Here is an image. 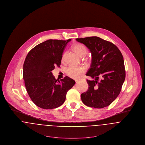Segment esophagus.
<instances>
[{
  "label": "esophagus",
  "instance_id": "esophagus-1",
  "mask_svg": "<svg viewBox=\"0 0 145 145\" xmlns=\"http://www.w3.org/2000/svg\"><path fill=\"white\" fill-rule=\"evenodd\" d=\"M75 82H76V83H77L78 82H79V80H78V79H77V80H75Z\"/></svg>",
  "mask_w": 145,
  "mask_h": 145
}]
</instances>
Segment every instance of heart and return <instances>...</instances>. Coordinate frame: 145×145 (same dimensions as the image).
<instances>
[{
    "label": "heart",
    "mask_w": 145,
    "mask_h": 145,
    "mask_svg": "<svg viewBox=\"0 0 145 145\" xmlns=\"http://www.w3.org/2000/svg\"><path fill=\"white\" fill-rule=\"evenodd\" d=\"M73 49L74 52L81 57L84 56L88 52V49L84 45L77 43L73 46ZM65 55L62 56V60L64 59ZM85 72V68L83 66L78 67H70L67 69L66 74L67 75L72 78H78Z\"/></svg>",
    "instance_id": "1"
}]
</instances>
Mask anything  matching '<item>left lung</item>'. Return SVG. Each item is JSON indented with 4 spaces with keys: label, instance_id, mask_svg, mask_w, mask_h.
<instances>
[{
    "label": "left lung",
    "instance_id": "8db88e82",
    "mask_svg": "<svg viewBox=\"0 0 145 145\" xmlns=\"http://www.w3.org/2000/svg\"><path fill=\"white\" fill-rule=\"evenodd\" d=\"M76 40L84 44L92 55L90 68L86 76L93 79H87L89 88L81 94L82 101L90 107H107L119 95L125 80L123 55L114 44L97 37L77 38Z\"/></svg>",
    "mask_w": 145,
    "mask_h": 145
}]
</instances>
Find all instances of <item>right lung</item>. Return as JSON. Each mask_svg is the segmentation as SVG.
Wrapping results in <instances>:
<instances>
[{
	"label": "right lung",
	"mask_w": 145,
	"mask_h": 145,
	"mask_svg": "<svg viewBox=\"0 0 145 145\" xmlns=\"http://www.w3.org/2000/svg\"><path fill=\"white\" fill-rule=\"evenodd\" d=\"M71 40L49 39L40 43L29 51L24 64L23 77L27 91L35 105L43 109L61 106L75 81L66 76L57 81L52 71L60 67L62 54Z\"/></svg>",
	"instance_id": "add662e5"
}]
</instances>
